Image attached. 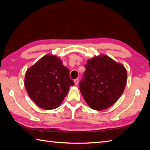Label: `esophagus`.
<instances>
[{
    "label": "esophagus",
    "instance_id": "esophagus-1",
    "mask_svg": "<svg viewBox=\"0 0 150 150\" xmlns=\"http://www.w3.org/2000/svg\"><path fill=\"white\" fill-rule=\"evenodd\" d=\"M74 83H75V86H77L78 84H79V79H76L74 80Z\"/></svg>",
    "mask_w": 150,
    "mask_h": 150
}]
</instances>
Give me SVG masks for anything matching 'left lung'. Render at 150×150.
<instances>
[{"mask_svg":"<svg viewBox=\"0 0 150 150\" xmlns=\"http://www.w3.org/2000/svg\"><path fill=\"white\" fill-rule=\"evenodd\" d=\"M79 89L85 101L95 110L108 109L120 97L126 87V69L107 55L89 59Z\"/></svg>","mask_w":150,"mask_h":150,"instance_id":"obj_1","label":"left lung"}]
</instances>
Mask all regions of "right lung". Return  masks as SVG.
<instances>
[{"label":"right lung","instance_id":"add662e5","mask_svg":"<svg viewBox=\"0 0 150 150\" xmlns=\"http://www.w3.org/2000/svg\"><path fill=\"white\" fill-rule=\"evenodd\" d=\"M24 85L28 95L38 106L53 110L62 103L74 82L62 60L55 55H47L27 70Z\"/></svg>","mask_w":150,"mask_h":150}]
</instances>
